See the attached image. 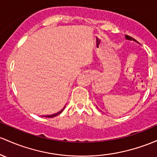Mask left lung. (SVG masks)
Masks as SVG:
<instances>
[{"instance_id":"left-lung-1","label":"left lung","mask_w":157,"mask_h":157,"mask_svg":"<svg viewBox=\"0 0 157 157\" xmlns=\"http://www.w3.org/2000/svg\"><path fill=\"white\" fill-rule=\"evenodd\" d=\"M125 38H126V39H127V40H132V41H135V42H137V41L135 39H133V38H132L131 36H129L126 35V36H125Z\"/></svg>"}]
</instances>
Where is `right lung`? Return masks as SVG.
<instances>
[{
    "mask_svg": "<svg viewBox=\"0 0 157 157\" xmlns=\"http://www.w3.org/2000/svg\"><path fill=\"white\" fill-rule=\"evenodd\" d=\"M65 107V106H64V107H63V109H61V110H60L59 112H58V113H54V114H52V115H44V117H47V118H53V117H55V116H56V115H59V114H60V113H61L62 112H63V110H64ZM42 116H43V115H42Z\"/></svg>",
    "mask_w": 157,
    "mask_h": 157,
    "instance_id": "obj_1",
    "label": "right lung"
}]
</instances>
